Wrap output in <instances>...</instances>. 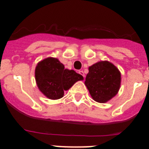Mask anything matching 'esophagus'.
Listing matches in <instances>:
<instances>
[{"mask_svg":"<svg viewBox=\"0 0 149 149\" xmlns=\"http://www.w3.org/2000/svg\"><path fill=\"white\" fill-rule=\"evenodd\" d=\"M79 74H81V76H83V77H85V74H84V71H79V72H78Z\"/></svg>","mask_w":149,"mask_h":149,"instance_id":"esophagus-1","label":"esophagus"}]
</instances>
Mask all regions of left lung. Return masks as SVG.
Returning a JSON list of instances; mask_svg holds the SVG:
<instances>
[{"instance_id":"obj_1","label":"left lung","mask_w":149,"mask_h":149,"mask_svg":"<svg viewBox=\"0 0 149 149\" xmlns=\"http://www.w3.org/2000/svg\"><path fill=\"white\" fill-rule=\"evenodd\" d=\"M84 84L93 100L105 103L119 92L121 73L113 63L100 61L89 67Z\"/></svg>"}]
</instances>
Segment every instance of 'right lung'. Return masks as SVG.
<instances>
[{"label":"right lung","mask_w":149,"mask_h":149,"mask_svg":"<svg viewBox=\"0 0 149 149\" xmlns=\"http://www.w3.org/2000/svg\"><path fill=\"white\" fill-rule=\"evenodd\" d=\"M35 78L39 90L49 99L56 100L63 98L64 91L84 77L74 70L65 68L58 59L48 57L37 64Z\"/></svg>","instance_id":"obj_1"}]
</instances>
